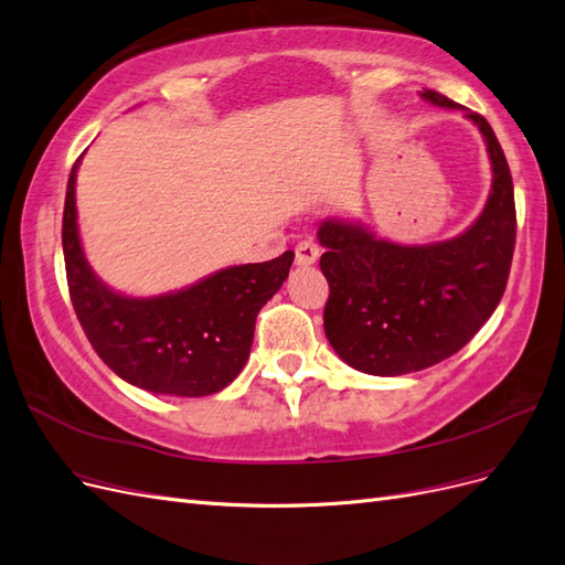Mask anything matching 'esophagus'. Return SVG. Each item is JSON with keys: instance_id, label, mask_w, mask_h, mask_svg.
Wrapping results in <instances>:
<instances>
[{"instance_id": "esophagus-1", "label": "esophagus", "mask_w": 565, "mask_h": 565, "mask_svg": "<svg viewBox=\"0 0 565 565\" xmlns=\"http://www.w3.org/2000/svg\"><path fill=\"white\" fill-rule=\"evenodd\" d=\"M295 256H297V264L299 266H313L318 262L320 256V249L313 241H301L297 247H295Z\"/></svg>"}]
</instances>
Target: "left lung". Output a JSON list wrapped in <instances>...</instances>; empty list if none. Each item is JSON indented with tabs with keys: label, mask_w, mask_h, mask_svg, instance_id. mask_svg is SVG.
<instances>
[{
	"label": "left lung",
	"mask_w": 565,
	"mask_h": 565,
	"mask_svg": "<svg viewBox=\"0 0 565 565\" xmlns=\"http://www.w3.org/2000/svg\"><path fill=\"white\" fill-rule=\"evenodd\" d=\"M422 98L461 110L434 89ZM481 129L492 188L473 224L434 245L388 243L344 218H324L320 270L330 282L324 334L351 367L377 377L419 372L446 361L483 328L504 295L516 243L514 181L488 119Z\"/></svg>",
	"instance_id": "obj_1"
}]
</instances>
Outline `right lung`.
I'll return each mask as SVG.
<instances>
[{
    "instance_id": "1",
    "label": "right lung",
    "mask_w": 565,
    "mask_h": 565,
    "mask_svg": "<svg viewBox=\"0 0 565 565\" xmlns=\"http://www.w3.org/2000/svg\"><path fill=\"white\" fill-rule=\"evenodd\" d=\"M73 164L63 210V256L71 301L89 344L117 377L162 393L200 398L226 388L245 367L254 322L278 292L295 252L264 264L221 268L172 295L134 299L96 278L84 259Z\"/></svg>"
}]
</instances>
